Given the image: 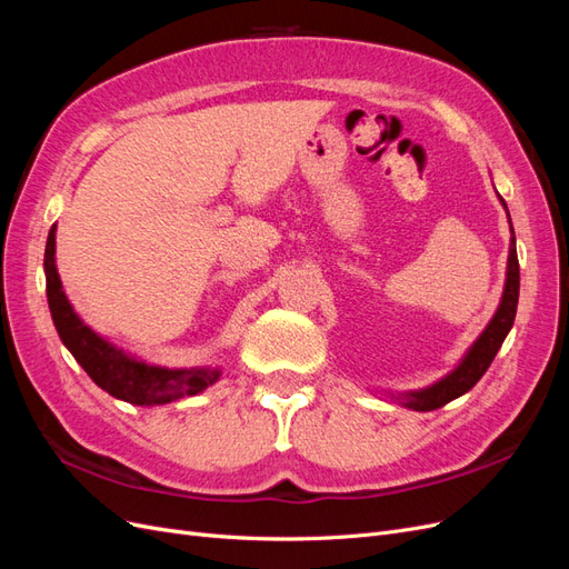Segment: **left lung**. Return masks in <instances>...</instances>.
<instances>
[{
    "label": "left lung",
    "mask_w": 569,
    "mask_h": 569,
    "mask_svg": "<svg viewBox=\"0 0 569 569\" xmlns=\"http://www.w3.org/2000/svg\"><path fill=\"white\" fill-rule=\"evenodd\" d=\"M501 199L503 209L508 213V206ZM508 222H510V213H508ZM510 249H508V268H506V284H503V297L501 303H498L493 318L489 320V325L485 327L472 347L465 351V356L458 360V366L443 375L441 380H437L435 385L422 387V389H412V391H385L393 403H401L403 408L410 410H437L441 406H446L449 401L458 399V396L468 393L485 375L491 366V360L496 358L501 343L506 341L510 327L515 322V313H518V299H520V263H518V249H515V232H512V222H510Z\"/></svg>",
    "instance_id": "left-lung-1"
}]
</instances>
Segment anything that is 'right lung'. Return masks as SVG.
Segmentation results:
<instances>
[{
    "mask_svg": "<svg viewBox=\"0 0 569 569\" xmlns=\"http://www.w3.org/2000/svg\"><path fill=\"white\" fill-rule=\"evenodd\" d=\"M44 278L49 313L63 347L97 387L132 406H159L194 396L220 380V368H166L153 366L116 347L84 325L68 301L57 270V226H51L44 249Z\"/></svg>",
    "mask_w": 569,
    "mask_h": 569,
    "instance_id": "right-lung-1",
    "label": "right lung"
}]
</instances>
